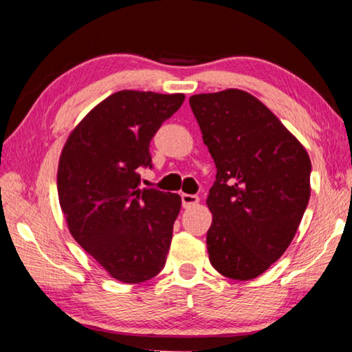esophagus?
<instances>
[{
	"instance_id": "34e87169",
	"label": "esophagus",
	"mask_w": 352,
	"mask_h": 352,
	"mask_svg": "<svg viewBox=\"0 0 352 352\" xmlns=\"http://www.w3.org/2000/svg\"><path fill=\"white\" fill-rule=\"evenodd\" d=\"M199 204V195L195 194H182V205L183 208H190Z\"/></svg>"
}]
</instances>
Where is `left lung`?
<instances>
[{
	"label": "left lung",
	"instance_id": "obj_1",
	"mask_svg": "<svg viewBox=\"0 0 352 352\" xmlns=\"http://www.w3.org/2000/svg\"><path fill=\"white\" fill-rule=\"evenodd\" d=\"M189 104L217 169L206 200L211 265L226 278L253 279L294 239L311 197V160L252 94L231 88Z\"/></svg>",
	"mask_w": 352,
	"mask_h": 352
}]
</instances>
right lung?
I'll list each match as a JSON object with an SVG mask.
<instances>
[{
  "mask_svg": "<svg viewBox=\"0 0 352 352\" xmlns=\"http://www.w3.org/2000/svg\"><path fill=\"white\" fill-rule=\"evenodd\" d=\"M184 94L122 90L82 119L65 144L58 201L69 233L118 281L138 284L163 270L178 194L140 188L152 169L151 141Z\"/></svg>",
  "mask_w": 352,
  "mask_h": 352,
  "instance_id": "add662e5",
  "label": "right lung"
}]
</instances>
